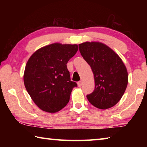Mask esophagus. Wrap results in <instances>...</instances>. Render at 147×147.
Wrapping results in <instances>:
<instances>
[{
    "mask_svg": "<svg viewBox=\"0 0 147 147\" xmlns=\"http://www.w3.org/2000/svg\"><path fill=\"white\" fill-rule=\"evenodd\" d=\"M82 84H83V82L82 81H79L78 83H77V84H78V87H81L82 86Z\"/></svg>",
    "mask_w": 147,
    "mask_h": 147,
    "instance_id": "esophagus-1",
    "label": "esophagus"
}]
</instances>
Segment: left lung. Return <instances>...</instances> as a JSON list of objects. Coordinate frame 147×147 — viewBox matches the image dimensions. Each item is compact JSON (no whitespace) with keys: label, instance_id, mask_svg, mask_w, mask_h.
Returning a JSON list of instances; mask_svg holds the SVG:
<instances>
[{"label":"left lung","instance_id":"left-lung-1","mask_svg":"<svg viewBox=\"0 0 147 147\" xmlns=\"http://www.w3.org/2000/svg\"><path fill=\"white\" fill-rule=\"evenodd\" d=\"M84 59L90 65L94 78V91L87 95L96 108H110L118 103L128 85V75L122 59L106 45L86 41L78 45Z\"/></svg>","mask_w":147,"mask_h":147}]
</instances>
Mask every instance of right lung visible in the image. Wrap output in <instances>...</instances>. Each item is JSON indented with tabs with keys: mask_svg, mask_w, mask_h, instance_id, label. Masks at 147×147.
<instances>
[{
	"mask_svg": "<svg viewBox=\"0 0 147 147\" xmlns=\"http://www.w3.org/2000/svg\"><path fill=\"white\" fill-rule=\"evenodd\" d=\"M76 44L54 43L37 50L26 64L23 80L27 92L39 109L53 113L69 102L73 89L67 63L78 51Z\"/></svg>",
	"mask_w": 147,
	"mask_h": 147,
	"instance_id": "add662e5",
	"label": "right lung"
}]
</instances>
